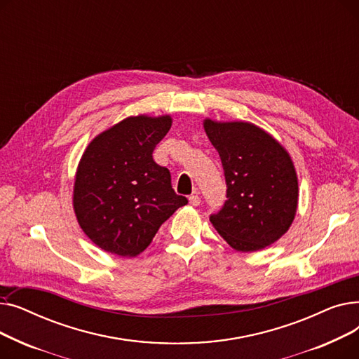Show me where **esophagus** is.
<instances>
[{
  "label": "esophagus",
  "instance_id": "1",
  "mask_svg": "<svg viewBox=\"0 0 359 359\" xmlns=\"http://www.w3.org/2000/svg\"><path fill=\"white\" fill-rule=\"evenodd\" d=\"M189 203L194 206H198L201 203V196L198 194H194L189 196Z\"/></svg>",
  "mask_w": 359,
  "mask_h": 359
}]
</instances>
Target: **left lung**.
<instances>
[{"mask_svg": "<svg viewBox=\"0 0 359 359\" xmlns=\"http://www.w3.org/2000/svg\"><path fill=\"white\" fill-rule=\"evenodd\" d=\"M203 128L218 151L227 201L210 219L237 252H257L285 234L298 203V182L287 151L268 132L248 122Z\"/></svg>", "mask_w": 359, "mask_h": 359, "instance_id": "8db88e82", "label": "left lung"}]
</instances>
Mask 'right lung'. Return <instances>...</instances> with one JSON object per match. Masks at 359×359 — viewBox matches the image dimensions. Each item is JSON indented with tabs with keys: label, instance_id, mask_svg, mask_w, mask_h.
Returning a JSON list of instances; mask_svg holds the SVG:
<instances>
[{
	"label": "right lung",
	"instance_id": "add662e5",
	"mask_svg": "<svg viewBox=\"0 0 359 359\" xmlns=\"http://www.w3.org/2000/svg\"><path fill=\"white\" fill-rule=\"evenodd\" d=\"M172 118L134 116L94 138L74 184V211L86 236L107 253L137 256L187 199L172 187L153 151Z\"/></svg>",
	"mask_w": 359,
	"mask_h": 359
}]
</instances>
